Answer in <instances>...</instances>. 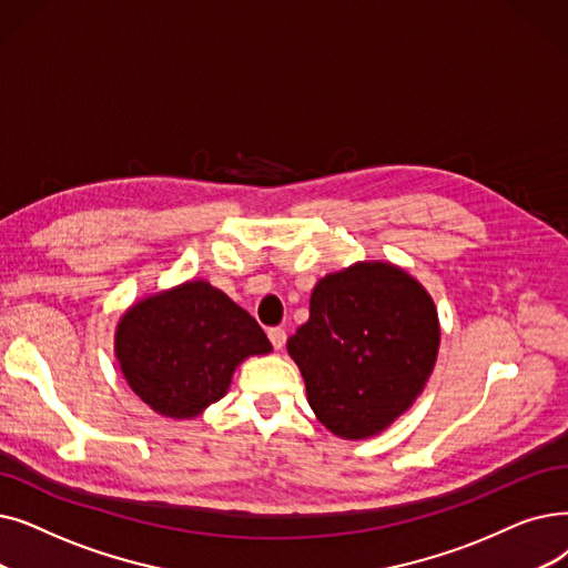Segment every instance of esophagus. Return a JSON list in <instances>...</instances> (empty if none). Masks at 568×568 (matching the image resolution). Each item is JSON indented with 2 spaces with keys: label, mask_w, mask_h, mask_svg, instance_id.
Wrapping results in <instances>:
<instances>
[{
  "label": "esophagus",
  "mask_w": 568,
  "mask_h": 568,
  "mask_svg": "<svg viewBox=\"0 0 568 568\" xmlns=\"http://www.w3.org/2000/svg\"><path fill=\"white\" fill-rule=\"evenodd\" d=\"M266 334H268L271 345H274L276 351H281L283 345H285V338H287V336H285V329H283V327H271Z\"/></svg>",
  "instance_id": "obj_1"
}]
</instances>
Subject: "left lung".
I'll use <instances>...</instances> for the list:
<instances>
[{"label":"left lung","mask_w":568,"mask_h":568,"mask_svg":"<svg viewBox=\"0 0 568 568\" xmlns=\"http://www.w3.org/2000/svg\"><path fill=\"white\" fill-rule=\"evenodd\" d=\"M438 315L406 271L362 262L313 287L308 323L287 338L317 420L343 438L389 427L423 392L438 353Z\"/></svg>","instance_id":"1"}]
</instances>
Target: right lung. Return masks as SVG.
<instances>
[{"label": "right lung", "mask_w": 568, "mask_h": 568, "mask_svg": "<svg viewBox=\"0 0 568 568\" xmlns=\"http://www.w3.org/2000/svg\"><path fill=\"white\" fill-rule=\"evenodd\" d=\"M268 351L257 320L206 281L132 306L115 332L130 387L153 410L179 420L223 399L236 364Z\"/></svg>", "instance_id": "add662e5"}]
</instances>
